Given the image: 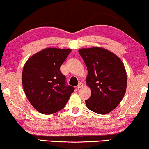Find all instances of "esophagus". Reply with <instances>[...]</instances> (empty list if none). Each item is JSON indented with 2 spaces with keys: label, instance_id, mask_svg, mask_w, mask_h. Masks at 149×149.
Here are the masks:
<instances>
[{
  "label": "esophagus",
  "instance_id": "1",
  "mask_svg": "<svg viewBox=\"0 0 149 149\" xmlns=\"http://www.w3.org/2000/svg\"><path fill=\"white\" fill-rule=\"evenodd\" d=\"M83 87V83H79V85H78V86H77V89H79L80 88H81V87Z\"/></svg>",
  "mask_w": 149,
  "mask_h": 149
}]
</instances>
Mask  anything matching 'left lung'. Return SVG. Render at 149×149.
<instances>
[{
	"label": "left lung",
	"mask_w": 149,
	"mask_h": 149,
	"mask_svg": "<svg viewBox=\"0 0 149 149\" xmlns=\"http://www.w3.org/2000/svg\"><path fill=\"white\" fill-rule=\"evenodd\" d=\"M88 70L87 85L91 91L85 103L88 109L106 114L119 105L127 87V74L122 60L100 47L79 49Z\"/></svg>",
	"instance_id": "8db88e82"
}]
</instances>
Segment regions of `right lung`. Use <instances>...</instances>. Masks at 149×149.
<instances>
[{
    "instance_id": "add662e5",
    "label": "right lung",
    "mask_w": 149,
    "mask_h": 149,
    "mask_svg": "<svg viewBox=\"0 0 149 149\" xmlns=\"http://www.w3.org/2000/svg\"><path fill=\"white\" fill-rule=\"evenodd\" d=\"M70 52V49H44L31 56L23 66L25 93L41 113L48 115L61 110L74 91V87L66 85V77L60 70Z\"/></svg>"
}]
</instances>
